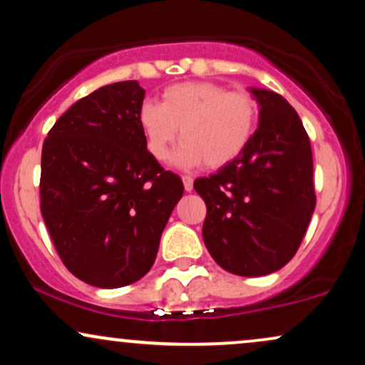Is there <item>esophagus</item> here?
I'll return each instance as SVG.
<instances>
[{
	"label": "esophagus",
	"instance_id": "34e87169",
	"mask_svg": "<svg viewBox=\"0 0 365 365\" xmlns=\"http://www.w3.org/2000/svg\"><path fill=\"white\" fill-rule=\"evenodd\" d=\"M182 180H183V187H185V190L192 192V188H194V178L188 177V175H183Z\"/></svg>",
	"mask_w": 365,
	"mask_h": 365
}]
</instances>
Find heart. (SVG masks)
I'll list each match as a JSON object with an SVG mask.
<instances>
[{
	"instance_id": "b5f03b06",
	"label": "heart",
	"mask_w": 365,
	"mask_h": 365,
	"mask_svg": "<svg viewBox=\"0 0 365 365\" xmlns=\"http://www.w3.org/2000/svg\"><path fill=\"white\" fill-rule=\"evenodd\" d=\"M138 120L149 155L165 161L171 144H183L175 155L182 166L204 163L219 168L247 149L258 124V103L247 91H230L207 81L166 88L161 103L144 102Z\"/></svg>"
}]
</instances>
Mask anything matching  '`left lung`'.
<instances>
[{
  "instance_id": "8db88e82",
  "label": "left lung",
  "mask_w": 365,
  "mask_h": 365,
  "mask_svg": "<svg viewBox=\"0 0 365 365\" xmlns=\"http://www.w3.org/2000/svg\"><path fill=\"white\" fill-rule=\"evenodd\" d=\"M250 91L260 107L252 140L194 188L207 205L202 236L210 257L231 274L260 277L296 255L316 195L311 143L297 112L275 91Z\"/></svg>"
}]
</instances>
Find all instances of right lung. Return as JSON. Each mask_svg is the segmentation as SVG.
I'll use <instances>...</instances> for the list:
<instances>
[{
  "mask_svg": "<svg viewBox=\"0 0 365 365\" xmlns=\"http://www.w3.org/2000/svg\"><path fill=\"white\" fill-rule=\"evenodd\" d=\"M138 81L95 90L57 118L42 146L41 210L61 260L102 289L148 274L183 183L149 155Z\"/></svg>",
  "mask_w": 365,
  "mask_h": 365,
  "instance_id": "obj_1",
  "label": "right lung"
}]
</instances>
